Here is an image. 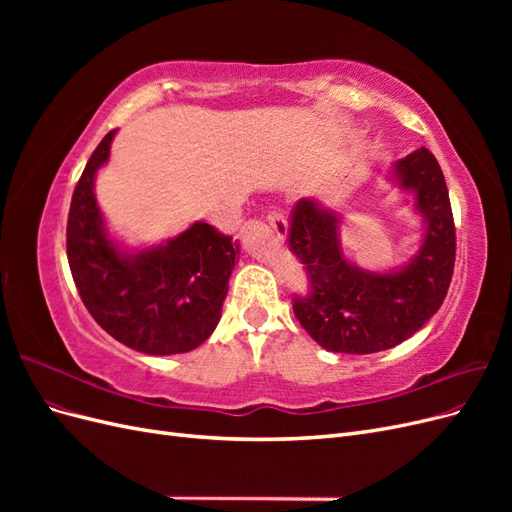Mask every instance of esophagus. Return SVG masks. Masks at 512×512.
Segmentation results:
<instances>
[{
    "label": "esophagus",
    "instance_id": "esophagus-1",
    "mask_svg": "<svg viewBox=\"0 0 512 512\" xmlns=\"http://www.w3.org/2000/svg\"><path fill=\"white\" fill-rule=\"evenodd\" d=\"M267 222H269V226L277 232V237H284L286 232H288V222H286V218H284V215H282L280 211H271V213L267 215Z\"/></svg>",
    "mask_w": 512,
    "mask_h": 512
}]
</instances>
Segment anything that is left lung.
I'll use <instances>...</instances> for the list:
<instances>
[{
  "mask_svg": "<svg viewBox=\"0 0 512 512\" xmlns=\"http://www.w3.org/2000/svg\"><path fill=\"white\" fill-rule=\"evenodd\" d=\"M391 179L414 194L423 243L395 271L356 267L339 241L342 215L318 198L292 211L288 245L303 262L307 294L294 297L301 327L329 352L371 354L406 342L438 312L455 269V222L442 168L425 147L393 164Z\"/></svg>",
  "mask_w": 512,
  "mask_h": 512,
  "instance_id": "8db88e82",
  "label": "left lung"
}]
</instances>
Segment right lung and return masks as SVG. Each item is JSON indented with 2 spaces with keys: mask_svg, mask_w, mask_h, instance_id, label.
Here are the masks:
<instances>
[{
  "mask_svg": "<svg viewBox=\"0 0 512 512\" xmlns=\"http://www.w3.org/2000/svg\"><path fill=\"white\" fill-rule=\"evenodd\" d=\"M115 132L91 153L72 194L66 247L74 284L89 314L123 346L156 356L190 352L218 327L239 245L194 222L160 245L121 247L108 235L94 194Z\"/></svg>",
  "mask_w": 512,
  "mask_h": 512,
  "instance_id": "right-lung-1",
  "label": "right lung"
}]
</instances>
